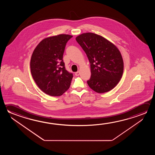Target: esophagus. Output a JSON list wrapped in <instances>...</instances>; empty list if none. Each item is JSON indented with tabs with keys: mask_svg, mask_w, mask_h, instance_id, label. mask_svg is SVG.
Here are the masks:
<instances>
[{
	"mask_svg": "<svg viewBox=\"0 0 155 155\" xmlns=\"http://www.w3.org/2000/svg\"><path fill=\"white\" fill-rule=\"evenodd\" d=\"M79 74H80V72H79V71H77V72H76L75 73V75H76V76H78Z\"/></svg>",
	"mask_w": 155,
	"mask_h": 155,
	"instance_id": "obj_1",
	"label": "esophagus"
}]
</instances>
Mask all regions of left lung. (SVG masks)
Returning a JSON list of instances; mask_svg holds the SVG:
<instances>
[{"label":"left lung","instance_id":"left-lung-1","mask_svg":"<svg viewBox=\"0 0 155 155\" xmlns=\"http://www.w3.org/2000/svg\"><path fill=\"white\" fill-rule=\"evenodd\" d=\"M76 41L86 54L90 63L89 87L98 93L109 91L122 78L124 63L116 46L102 36L94 33H83Z\"/></svg>","mask_w":155,"mask_h":155}]
</instances>
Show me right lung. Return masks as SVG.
I'll list each match as a JSON object with an SVG mask.
<instances>
[{
  "mask_svg": "<svg viewBox=\"0 0 155 155\" xmlns=\"http://www.w3.org/2000/svg\"><path fill=\"white\" fill-rule=\"evenodd\" d=\"M72 37L59 35L45 38L37 46L31 56V72L41 90L51 96H59L70 86L73 74L64 63L65 46Z\"/></svg>",
  "mask_w": 155,
  "mask_h": 155,
  "instance_id": "1",
  "label": "right lung"
}]
</instances>
